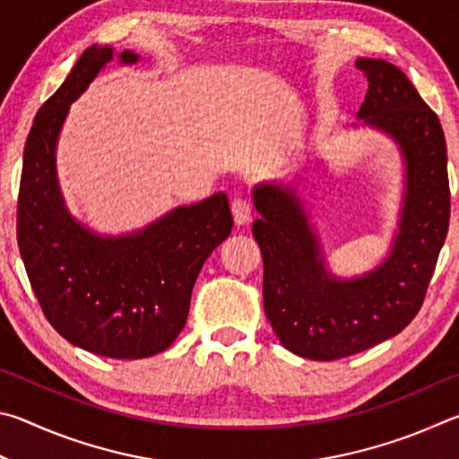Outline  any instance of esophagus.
<instances>
[{"label": "esophagus", "mask_w": 459, "mask_h": 459, "mask_svg": "<svg viewBox=\"0 0 459 459\" xmlns=\"http://www.w3.org/2000/svg\"><path fill=\"white\" fill-rule=\"evenodd\" d=\"M252 213H254V205L247 197H236L231 201V215H234V221L238 225H244L250 221Z\"/></svg>", "instance_id": "1"}]
</instances>
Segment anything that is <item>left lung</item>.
I'll return each instance as SVG.
<instances>
[{
	"label": "left lung",
	"mask_w": 459,
	"mask_h": 459,
	"mask_svg": "<svg viewBox=\"0 0 459 459\" xmlns=\"http://www.w3.org/2000/svg\"><path fill=\"white\" fill-rule=\"evenodd\" d=\"M355 66L368 80L359 118L389 133L407 167L401 230L387 262L359 280H334L296 193L280 185L254 189L264 310L280 342L312 360L357 355L403 331L425 300L449 228L447 149L437 115L393 64L360 58Z\"/></svg>",
	"instance_id": "left-lung-1"
}]
</instances>
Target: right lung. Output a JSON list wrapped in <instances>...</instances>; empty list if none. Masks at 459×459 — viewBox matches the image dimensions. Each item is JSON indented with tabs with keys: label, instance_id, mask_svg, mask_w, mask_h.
Returning a JSON list of instances; mask_svg holds the SVG:
<instances>
[{
	"label": "right lung",
	"instance_id": "obj_1",
	"mask_svg": "<svg viewBox=\"0 0 459 459\" xmlns=\"http://www.w3.org/2000/svg\"><path fill=\"white\" fill-rule=\"evenodd\" d=\"M112 48L91 46L30 128L18 195V246L44 316L64 339L94 355L144 359L183 331L191 290L207 255L231 234L228 197L179 207L147 230L99 238L64 209L54 151L60 126ZM139 56L125 50L120 62Z\"/></svg>",
	"mask_w": 459,
	"mask_h": 459
}]
</instances>
